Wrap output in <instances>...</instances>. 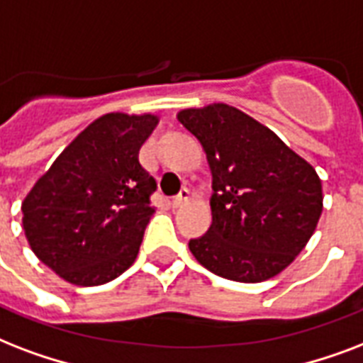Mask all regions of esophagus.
<instances>
[{
  "label": "esophagus",
  "mask_w": 363,
  "mask_h": 363,
  "mask_svg": "<svg viewBox=\"0 0 363 363\" xmlns=\"http://www.w3.org/2000/svg\"><path fill=\"white\" fill-rule=\"evenodd\" d=\"M191 199V191L189 189H182L179 191V195H176L172 199V208H179L184 206L185 202Z\"/></svg>",
  "instance_id": "obj_1"
}]
</instances>
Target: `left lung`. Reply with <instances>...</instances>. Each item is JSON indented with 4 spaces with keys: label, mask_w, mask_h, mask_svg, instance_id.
Returning <instances> with one entry per match:
<instances>
[{
    "label": "left lung",
    "mask_w": 363,
    "mask_h": 363,
    "mask_svg": "<svg viewBox=\"0 0 363 363\" xmlns=\"http://www.w3.org/2000/svg\"><path fill=\"white\" fill-rule=\"evenodd\" d=\"M212 170V225L191 238L195 259L218 277L261 282L307 246L322 213V182L267 126L227 104L184 109Z\"/></svg>",
    "instance_id": "left-lung-1"
}]
</instances>
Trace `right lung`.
I'll use <instances>...</instances> for the list:
<instances>
[{
    "mask_svg": "<svg viewBox=\"0 0 363 363\" xmlns=\"http://www.w3.org/2000/svg\"><path fill=\"white\" fill-rule=\"evenodd\" d=\"M157 123L150 113L102 115L22 202L30 248L66 282L100 286L136 259L157 189L138 155Z\"/></svg>",
    "mask_w": 363,
    "mask_h": 363,
    "instance_id": "obj_1",
    "label": "right lung"
}]
</instances>
